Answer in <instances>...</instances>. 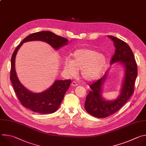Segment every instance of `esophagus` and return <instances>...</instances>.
Segmentation results:
<instances>
[{
    "label": "esophagus",
    "instance_id": "34e87169",
    "mask_svg": "<svg viewBox=\"0 0 146 146\" xmlns=\"http://www.w3.org/2000/svg\"><path fill=\"white\" fill-rule=\"evenodd\" d=\"M72 86H73V87H77V86H78V84L76 82V81H73V82H72Z\"/></svg>",
    "mask_w": 146,
    "mask_h": 146
}]
</instances>
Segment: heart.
I'll use <instances>...</instances> for the list:
<instances>
[{
	"mask_svg": "<svg viewBox=\"0 0 146 146\" xmlns=\"http://www.w3.org/2000/svg\"><path fill=\"white\" fill-rule=\"evenodd\" d=\"M72 59L64 61V69L68 75L75 76L80 69L81 77L88 81L97 80L100 77L106 66V56L96 51L87 48H78L71 54Z\"/></svg>",
	"mask_w": 146,
	"mask_h": 146,
	"instance_id": "obj_1",
	"label": "heart"
}]
</instances>
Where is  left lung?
Returning a JSON list of instances; mask_svg holds the SVG:
<instances>
[{"label": "left lung", "instance_id": "1", "mask_svg": "<svg viewBox=\"0 0 146 146\" xmlns=\"http://www.w3.org/2000/svg\"><path fill=\"white\" fill-rule=\"evenodd\" d=\"M114 43V54L110 64L118 62L124 68V77L118 97L112 100L102 96V88L108 75V70L100 79L90 86L91 89L86 97L84 108L91 115L98 118L109 117L120 109L132 95L137 75V65L130 47L123 41L113 36H108Z\"/></svg>", "mask_w": 146, "mask_h": 146}]
</instances>
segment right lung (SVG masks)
Listing matches in <instances>:
<instances>
[{
	"instance_id": "obj_1",
	"label": "right lung",
	"mask_w": 146,
	"mask_h": 146,
	"mask_svg": "<svg viewBox=\"0 0 146 146\" xmlns=\"http://www.w3.org/2000/svg\"><path fill=\"white\" fill-rule=\"evenodd\" d=\"M42 41L58 50L68 44V40L50 31L32 33L25 37L15 48L11 60L10 80L15 94L22 105L31 110L40 114H51L57 110L68 90L71 80H55L47 90L40 93L33 92L25 88L18 80L15 69L17 53L24 43L30 41Z\"/></svg>"
}]
</instances>
